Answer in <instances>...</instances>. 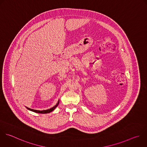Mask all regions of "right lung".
Instances as JSON below:
<instances>
[{"label":"right lung","instance_id":"obj_1","mask_svg":"<svg viewBox=\"0 0 147 147\" xmlns=\"http://www.w3.org/2000/svg\"><path fill=\"white\" fill-rule=\"evenodd\" d=\"M59 100L58 102L57 103V104H56L55 106H53V107H52V108H51V109H48V110H34V109H30V108L27 107H26V108H27L28 110H30V111H32L35 112V113H41V114H46V113H51V111H52L53 110H55V108H56V107L59 105Z\"/></svg>","mask_w":147,"mask_h":147}]
</instances>
